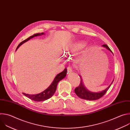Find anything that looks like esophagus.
<instances>
[{
	"mask_svg": "<svg viewBox=\"0 0 130 130\" xmlns=\"http://www.w3.org/2000/svg\"><path fill=\"white\" fill-rule=\"evenodd\" d=\"M72 72V69L71 66H68L67 68V72L68 73H70Z\"/></svg>",
	"mask_w": 130,
	"mask_h": 130,
	"instance_id": "1",
	"label": "esophagus"
}]
</instances>
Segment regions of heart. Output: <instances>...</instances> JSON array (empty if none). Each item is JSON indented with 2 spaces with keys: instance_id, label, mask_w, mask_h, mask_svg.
<instances>
[{
  "instance_id": "b5f03b06",
  "label": "heart",
  "mask_w": 130,
  "mask_h": 130,
  "mask_svg": "<svg viewBox=\"0 0 130 130\" xmlns=\"http://www.w3.org/2000/svg\"><path fill=\"white\" fill-rule=\"evenodd\" d=\"M85 45H86L85 42H84L83 41L79 42L73 45V46L72 47V49L73 50H76V51L79 50L83 48H84L85 46ZM69 53H70V52L69 51H66L64 53V56H67V55L69 54Z\"/></svg>"
}]
</instances>
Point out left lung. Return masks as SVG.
Returning a JSON list of instances; mask_svg holds the SVG:
<instances>
[{
    "instance_id": "left-lung-1",
    "label": "left lung",
    "mask_w": 130,
    "mask_h": 130,
    "mask_svg": "<svg viewBox=\"0 0 130 130\" xmlns=\"http://www.w3.org/2000/svg\"><path fill=\"white\" fill-rule=\"evenodd\" d=\"M102 47L106 48L107 50H108L110 52H112V51H111V50L109 49V48L108 47L107 45L104 44L102 45ZM80 79H81V82L80 85L76 87L75 89V92L76 94V95L80 97L81 99H84V100H96L97 99H100L101 97H102L105 93L108 88L110 87V86L112 85L113 83L114 80H113L112 82L110 83V84L104 90L99 91V92H92L89 90H88L84 86L82 79L81 78V77L80 75H79Z\"/></svg>"
}]
</instances>
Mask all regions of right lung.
Here are the masks:
<instances>
[{
    "instance_id": "right-lung-1",
    "label": "right lung",
    "mask_w": 130,
    "mask_h": 130,
    "mask_svg": "<svg viewBox=\"0 0 130 130\" xmlns=\"http://www.w3.org/2000/svg\"><path fill=\"white\" fill-rule=\"evenodd\" d=\"M44 34H45L44 33L42 32L41 33L34 34V35L29 37L28 39H27L26 40L22 42L19 45H18L16 50L18 48H19L22 44H23L24 43L28 41L31 39L34 38V37L40 36V35H44ZM67 71V68H65L62 72L58 74V75L54 78L53 82L50 85V86L47 89H46L45 90H44L43 92H41V93H39L38 94H35V95H31V94L30 95V94H26L25 93H24V92L23 94L25 96H26L27 97L30 99L31 100L35 101H45V100H46L50 98L54 95L55 91H56L57 85H58V84L59 82V81L62 80L63 79H64L66 77Z\"/></svg>"
}]
</instances>
